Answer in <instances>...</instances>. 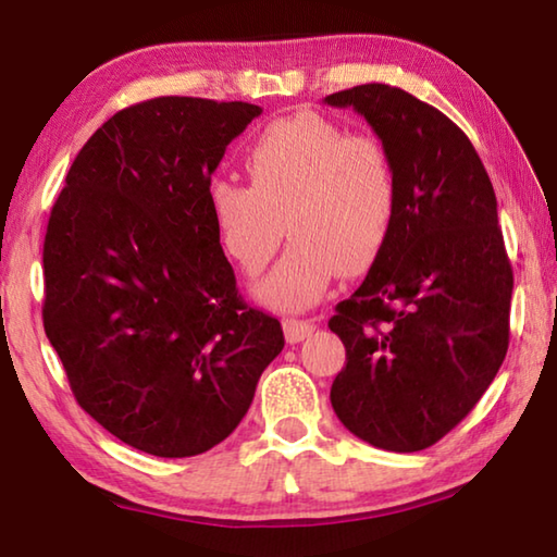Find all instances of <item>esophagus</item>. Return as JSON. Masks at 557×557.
<instances>
[{
    "mask_svg": "<svg viewBox=\"0 0 557 557\" xmlns=\"http://www.w3.org/2000/svg\"><path fill=\"white\" fill-rule=\"evenodd\" d=\"M282 329H285V338L289 344H299L305 342L307 336H312L314 332V322H307V319H285L282 322Z\"/></svg>",
    "mask_w": 557,
    "mask_h": 557,
    "instance_id": "obj_1",
    "label": "esophagus"
}]
</instances>
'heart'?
Instances as JSON below:
<instances>
[{"mask_svg": "<svg viewBox=\"0 0 557 557\" xmlns=\"http://www.w3.org/2000/svg\"><path fill=\"white\" fill-rule=\"evenodd\" d=\"M250 184L215 176L206 188L219 243L245 275L268 265L256 297L280 312H301L324 297L336 272L356 275L388 240L398 182L388 154L371 137L319 115L277 120L245 154Z\"/></svg>", "mask_w": 557, "mask_h": 557, "instance_id": "1", "label": "heart"}]
</instances>
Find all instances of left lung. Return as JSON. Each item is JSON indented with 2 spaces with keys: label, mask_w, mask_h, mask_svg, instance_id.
Instances as JSON below:
<instances>
[{
  "label": "left lung",
  "mask_w": 557,
  "mask_h": 557,
  "mask_svg": "<svg viewBox=\"0 0 557 557\" xmlns=\"http://www.w3.org/2000/svg\"><path fill=\"white\" fill-rule=\"evenodd\" d=\"M324 102L369 122L398 182L388 240L329 319L346 346L332 408L373 447L420 451L467 418L506 358L513 272L496 194L465 132L410 92L369 83Z\"/></svg>",
  "instance_id": "left-lung-1"
}]
</instances>
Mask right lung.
Wrapping results in <instances>:
<instances>
[{"instance_id": "add662e5", "label": "right lung", "mask_w": 557, "mask_h": 557, "mask_svg": "<svg viewBox=\"0 0 557 557\" xmlns=\"http://www.w3.org/2000/svg\"><path fill=\"white\" fill-rule=\"evenodd\" d=\"M262 112L154 98L75 157L44 240V329L83 410L154 457H194L248 412L285 336L235 287L206 188Z\"/></svg>"}]
</instances>
